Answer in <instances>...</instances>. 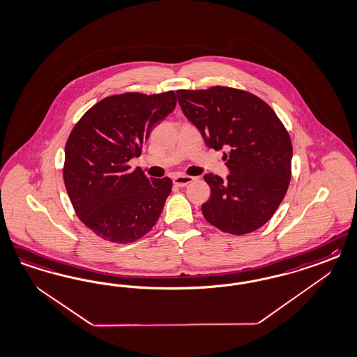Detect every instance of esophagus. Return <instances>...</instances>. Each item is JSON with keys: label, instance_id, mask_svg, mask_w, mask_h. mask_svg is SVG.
<instances>
[{"label": "esophagus", "instance_id": "34e87169", "mask_svg": "<svg viewBox=\"0 0 357 357\" xmlns=\"http://www.w3.org/2000/svg\"><path fill=\"white\" fill-rule=\"evenodd\" d=\"M192 181H195V177H192V176H176L173 178V184L176 186H186V185L190 184Z\"/></svg>", "mask_w": 357, "mask_h": 357}]
</instances>
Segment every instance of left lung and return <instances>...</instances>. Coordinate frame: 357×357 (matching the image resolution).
Masks as SVG:
<instances>
[{"mask_svg":"<svg viewBox=\"0 0 357 357\" xmlns=\"http://www.w3.org/2000/svg\"><path fill=\"white\" fill-rule=\"evenodd\" d=\"M176 94L206 146L226 150L227 178L213 173L204 177L211 192L202 205L204 217L232 235L260 229L275 214L290 183L293 147L287 128L252 93L213 86Z\"/></svg>","mask_w":357,"mask_h":357,"instance_id":"left-lung-1","label":"left lung"}]
</instances>
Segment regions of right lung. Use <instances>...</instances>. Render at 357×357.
<instances>
[{
  "mask_svg": "<svg viewBox=\"0 0 357 357\" xmlns=\"http://www.w3.org/2000/svg\"><path fill=\"white\" fill-rule=\"evenodd\" d=\"M176 93L109 96L75 125L63 168L69 199L81 222L107 242L132 243L160 217L172 180L149 178L127 164L138 158L152 127L172 113Z\"/></svg>",
  "mask_w": 357,
  "mask_h": 357,
  "instance_id": "obj_1",
  "label": "right lung"
}]
</instances>
